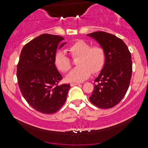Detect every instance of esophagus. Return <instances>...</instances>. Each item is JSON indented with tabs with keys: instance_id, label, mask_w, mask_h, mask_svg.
I'll return each instance as SVG.
<instances>
[{
	"instance_id": "esophagus-1",
	"label": "esophagus",
	"mask_w": 148,
	"mask_h": 148,
	"mask_svg": "<svg viewBox=\"0 0 148 148\" xmlns=\"http://www.w3.org/2000/svg\"><path fill=\"white\" fill-rule=\"evenodd\" d=\"M80 84L79 83H71V86H76V85H79Z\"/></svg>"
}]
</instances>
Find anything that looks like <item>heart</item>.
I'll return each mask as SVG.
<instances>
[{
  "label": "heart",
  "mask_w": 148,
  "mask_h": 148,
  "mask_svg": "<svg viewBox=\"0 0 148 148\" xmlns=\"http://www.w3.org/2000/svg\"><path fill=\"white\" fill-rule=\"evenodd\" d=\"M68 51L73 58L79 57L77 64L78 67L73 69L66 79L69 82H80L89 78L92 72L95 74L102 69L105 62V53L102 47L91 46L89 43L79 40L70 44ZM54 64L62 72L66 73L71 69L70 58L62 51L55 53Z\"/></svg>",
  "instance_id": "1"
}]
</instances>
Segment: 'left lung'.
Instances as JSON below:
<instances>
[{
    "instance_id": "obj_1",
    "label": "left lung",
    "mask_w": 148,
    "mask_h": 148,
    "mask_svg": "<svg viewBox=\"0 0 148 148\" xmlns=\"http://www.w3.org/2000/svg\"><path fill=\"white\" fill-rule=\"evenodd\" d=\"M96 40L105 53V62L89 100L102 109L114 107L123 99L129 87L132 71L131 53L124 41L104 31L87 34Z\"/></svg>"
}]
</instances>
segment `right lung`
<instances>
[{"label": "right lung", "instance_id": "obj_1", "mask_svg": "<svg viewBox=\"0 0 148 148\" xmlns=\"http://www.w3.org/2000/svg\"><path fill=\"white\" fill-rule=\"evenodd\" d=\"M57 35L44 34L26 44L17 65V79L23 97L43 114H53L64 105L69 84H59L62 76L54 64L58 48L66 43Z\"/></svg>", "mask_w": 148, "mask_h": 148}]
</instances>
